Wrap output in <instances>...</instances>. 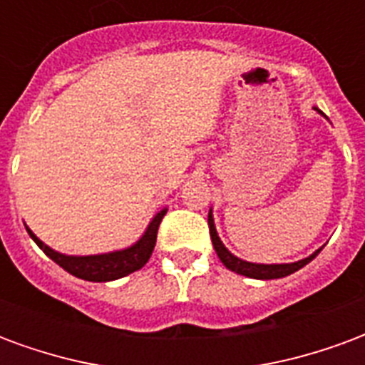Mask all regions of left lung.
I'll list each match as a JSON object with an SVG mask.
<instances>
[{"label": "left lung", "instance_id": "left-lung-1", "mask_svg": "<svg viewBox=\"0 0 365 365\" xmlns=\"http://www.w3.org/2000/svg\"><path fill=\"white\" fill-rule=\"evenodd\" d=\"M208 228H210V237H212V244H214V250L218 253L220 261L228 267L230 271H236L240 275H245V277H252V279H279V277H287V275H291L294 271H299L301 267H304L309 261H312L317 255L320 253L314 252L311 257H304L301 261H294V263H281V265H263V263H250V261H242L236 255H232V253L224 247V244L220 242L218 234H216V228H214V218H212V212L208 214Z\"/></svg>", "mask_w": 365, "mask_h": 365}]
</instances>
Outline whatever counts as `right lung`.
Instances as JSON below:
<instances>
[{
    "label": "right lung",
    "instance_id": "obj_1",
    "mask_svg": "<svg viewBox=\"0 0 365 365\" xmlns=\"http://www.w3.org/2000/svg\"><path fill=\"white\" fill-rule=\"evenodd\" d=\"M167 214V208H163L149 224V228L143 234V237L133 244L128 250H121V252L113 253H102V255H86V257H76V255H63V253L54 252L48 245H45L41 240H38L29 228V236L35 240V244L43 250V252L54 261L58 263L64 271H68L71 275L78 279H84V281H113V279L125 277L133 271L141 269L145 265L151 253H153L155 242H157V230H159V224H161L163 216Z\"/></svg>",
    "mask_w": 365,
    "mask_h": 365
}]
</instances>
